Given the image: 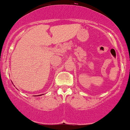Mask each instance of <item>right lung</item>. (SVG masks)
<instances>
[{
  "mask_svg": "<svg viewBox=\"0 0 130 130\" xmlns=\"http://www.w3.org/2000/svg\"><path fill=\"white\" fill-rule=\"evenodd\" d=\"M42 96V94H40V95H38V96Z\"/></svg>",
  "mask_w": 130,
  "mask_h": 130,
  "instance_id": "add662e5",
  "label": "right lung"
}]
</instances>
